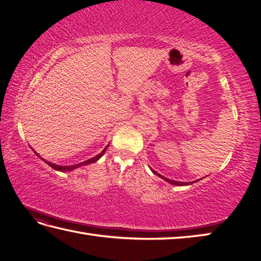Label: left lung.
Instances as JSON below:
<instances>
[{
	"label": "left lung",
	"instance_id": "8db88e82",
	"mask_svg": "<svg viewBox=\"0 0 261 261\" xmlns=\"http://www.w3.org/2000/svg\"><path fill=\"white\" fill-rule=\"evenodd\" d=\"M151 169V168H150ZM151 171L152 173L154 174V175H157V176H159L160 178H163V179H165L166 181H168L169 184H171V185H176V186H186V185H191V184H193V181H190V182H182V181H177V180H171V179H169V178H166V177H164L163 175H160V174H158L156 170H153V169H151ZM196 181V180H195Z\"/></svg>",
	"mask_w": 261,
	"mask_h": 261
}]
</instances>
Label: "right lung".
Masks as SVG:
<instances>
[{"label":"right lung","instance_id":"obj_1","mask_svg":"<svg viewBox=\"0 0 261 261\" xmlns=\"http://www.w3.org/2000/svg\"><path fill=\"white\" fill-rule=\"evenodd\" d=\"M108 147H109V145L105 147L103 150L99 152L97 156H95V157H93V158H91V159H88V160H85V162H83V163H80V164H76V165H71V166H59V165H56V164H53V163H50V162H47V160H45L43 158H41L40 156H39V154L35 151V153L37 154V156L40 158L41 160H43V162H45L47 165H49L50 166V167L53 168V169H55V170H58V171H71V170H74V169H76V168H79V167H81V166H85V165H88V164H93V163H95V162H97V160L101 158L103 154L105 153V151H107V149H108Z\"/></svg>","mask_w":261,"mask_h":261}]
</instances>
